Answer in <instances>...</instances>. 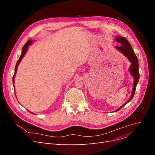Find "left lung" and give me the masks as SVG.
<instances>
[{
    "mask_svg": "<svg viewBox=\"0 0 155 155\" xmlns=\"http://www.w3.org/2000/svg\"><path fill=\"white\" fill-rule=\"evenodd\" d=\"M115 40L118 43H119V44L120 45V46H115L116 48L119 51H120L123 54H124L128 59V60L132 63V64H131V66L130 67V74L134 77V87L132 89V95H131L130 99L128 100L127 102H126L122 106L120 107H119L116 110H115V112H117L120 109H121L125 105H126L128 102H129L134 97L136 87L139 81L140 74H139V66H138L139 65H138V58L135 53H134V50L132 49V46H131L129 41L125 37H123L121 36H117L115 38Z\"/></svg>",
    "mask_w": 155,
    "mask_h": 155,
    "instance_id": "left-lung-1",
    "label": "left lung"
}]
</instances>
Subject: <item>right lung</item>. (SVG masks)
I'll use <instances>...</instances> for the list:
<instances>
[{"label": "right lung", "mask_w": 155, "mask_h": 155, "mask_svg": "<svg viewBox=\"0 0 155 155\" xmlns=\"http://www.w3.org/2000/svg\"><path fill=\"white\" fill-rule=\"evenodd\" d=\"M33 43V41H32V40H31V39H30V40H28L27 41V43L24 45V46H23V48H22V51H21V55H20V58L18 59V60L17 61V64H16V66H15V73H14V76H13V78H12V79H13V83H14V78H15V74H16V73H17V68H18V64H19V63H20V62L21 61V59L23 58V57L24 56V55L25 54V53H27V50H28V46L29 45H30L31 43ZM14 89H15V87H14ZM14 91H15V90H14ZM29 112H31L30 111H29V110H28ZM31 114H33L32 112H31Z\"/></svg>", "instance_id": "right-lung-1"}]
</instances>
